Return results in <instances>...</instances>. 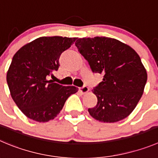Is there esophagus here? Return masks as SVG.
<instances>
[{"mask_svg": "<svg viewBox=\"0 0 158 158\" xmlns=\"http://www.w3.org/2000/svg\"><path fill=\"white\" fill-rule=\"evenodd\" d=\"M79 91H80L82 94H86L89 92V88H88L87 86H82V87L79 88Z\"/></svg>", "mask_w": 158, "mask_h": 158, "instance_id": "obj_1", "label": "esophagus"}]
</instances>
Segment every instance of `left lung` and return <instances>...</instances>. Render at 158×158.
Masks as SVG:
<instances>
[{"mask_svg": "<svg viewBox=\"0 0 158 158\" xmlns=\"http://www.w3.org/2000/svg\"><path fill=\"white\" fill-rule=\"evenodd\" d=\"M75 44L93 72L104 75L92 89L97 104L88 109L89 114L106 123L126 118L140 100L147 80L139 54L130 46L104 36L79 38Z\"/></svg>", "mask_w": 158, "mask_h": 158, "instance_id": "obj_1", "label": "left lung"}]
</instances>
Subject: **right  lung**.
I'll list each match as a JSON object with an SVG mask.
<instances>
[{"instance_id": "1", "label": "right lung", "mask_w": 158, "mask_h": 158, "mask_svg": "<svg viewBox=\"0 0 158 158\" xmlns=\"http://www.w3.org/2000/svg\"><path fill=\"white\" fill-rule=\"evenodd\" d=\"M77 38L42 36L22 47L14 55L7 72L11 96L22 112L38 122L54 119L66 100L79 89L49 79L59 66L61 53Z\"/></svg>"}]
</instances>
